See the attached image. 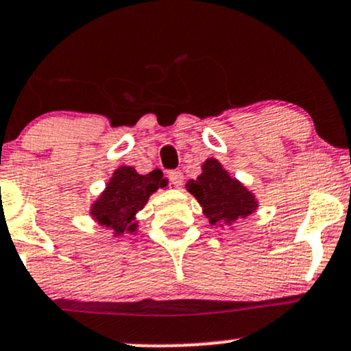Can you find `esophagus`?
<instances>
[{
    "instance_id": "obj_1",
    "label": "esophagus",
    "mask_w": 351,
    "mask_h": 351,
    "mask_svg": "<svg viewBox=\"0 0 351 351\" xmlns=\"http://www.w3.org/2000/svg\"><path fill=\"white\" fill-rule=\"evenodd\" d=\"M167 179H169V182L174 184L176 187H180L184 182V174L180 171H171V172H167Z\"/></svg>"
}]
</instances>
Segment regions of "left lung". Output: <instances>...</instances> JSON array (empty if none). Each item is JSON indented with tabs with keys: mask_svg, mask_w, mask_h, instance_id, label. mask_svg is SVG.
I'll use <instances>...</instances> for the list:
<instances>
[{
	"mask_svg": "<svg viewBox=\"0 0 351 351\" xmlns=\"http://www.w3.org/2000/svg\"><path fill=\"white\" fill-rule=\"evenodd\" d=\"M202 174L189 180L187 191L204 207V214L210 224L219 221L234 222L237 217H246L256 210L254 197L221 167L216 159H207Z\"/></svg>",
	"mask_w": 351,
	"mask_h": 351,
	"instance_id": "1",
	"label": "left lung"
}]
</instances>
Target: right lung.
I'll use <instances>...</instances> for the list:
<instances>
[{
    "instance_id": "obj_1",
    "label": "right lung",
    "mask_w": 351,
    "mask_h": 351,
    "mask_svg": "<svg viewBox=\"0 0 351 351\" xmlns=\"http://www.w3.org/2000/svg\"><path fill=\"white\" fill-rule=\"evenodd\" d=\"M167 180L162 179L159 171L141 176L134 167L117 169L107 189L92 207V216L100 224L112 228L117 236L135 228L134 216L145 206L149 195Z\"/></svg>"
}]
</instances>
